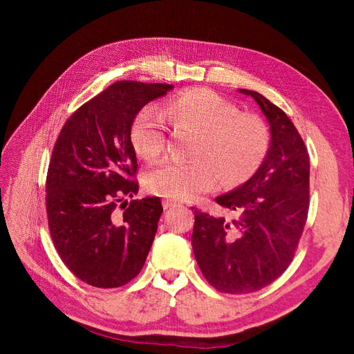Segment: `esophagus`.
<instances>
[{"label":"esophagus","mask_w":354,"mask_h":354,"mask_svg":"<svg viewBox=\"0 0 354 354\" xmlns=\"http://www.w3.org/2000/svg\"><path fill=\"white\" fill-rule=\"evenodd\" d=\"M181 204H179V202H176V201H170V199H165L164 202H162V207L165 208V209H169V208H175V207H179Z\"/></svg>","instance_id":"esophagus-1"}]
</instances>
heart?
I'll return each mask as SVG.
<instances>
[{
  "label": "heart",
  "instance_id": "1",
  "mask_svg": "<svg viewBox=\"0 0 354 354\" xmlns=\"http://www.w3.org/2000/svg\"><path fill=\"white\" fill-rule=\"evenodd\" d=\"M169 115L176 129L196 132L194 160L164 161L150 170L146 189L173 201H193L217 183H246L265 161L270 135L259 115L240 112L237 104L207 88H192L170 102ZM132 145L140 156L152 161L165 149L167 129L156 109L147 106L133 118Z\"/></svg>",
  "mask_w": 354,
  "mask_h": 354
}]
</instances>
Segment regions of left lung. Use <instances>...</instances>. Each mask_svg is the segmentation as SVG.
<instances>
[{"label":"left lung","instance_id":"left-lung-1","mask_svg":"<svg viewBox=\"0 0 354 354\" xmlns=\"http://www.w3.org/2000/svg\"><path fill=\"white\" fill-rule=\"evenodd\" d=\"M259 103L270 127V145L255 175L216 198L236 219L194 208L192 246L205 280L232 295L275 281L298 248L309 213L310 162L307 147L284 111L261 94L240 89Z\"/></svg>","mask_w":354,"mask_h":354}]
</instances>
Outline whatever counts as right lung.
<instances>
[{
	"label": "right lung",
	"instance_id": "obj_1",
	"mask_svg": "<svg viewBox=\"0 0 354 354\" xmlns=\"http://www.w3.org/2000/svg\"><path fill=\"white\" fill-rule=\"evenodd\" d=\"M165 84L120 80L66 120L45 181L50 236L65 266L102 289L133 280L145 265L162 213L160 198L133 199L138 164L133 118Z\"/></svg>",
	"mask_w": 354,
	"mask_h": 354
}]
</instances>
